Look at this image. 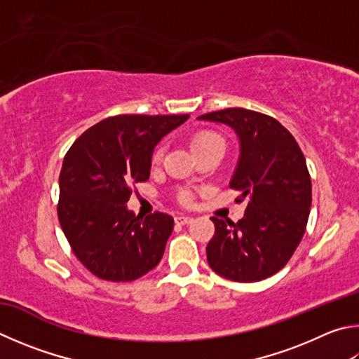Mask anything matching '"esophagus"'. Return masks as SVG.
Listing matches in <instances>:
<instances>
[{
  "label": "esophagus",
  "instance_id": "34e87169",
  "mask_svg": "<svg viewBox=\"0 0 359 359\" xmlns=\"http://www.w3.org/2000/svg\"><path fill=\"white\" fill-rule=\"evenodd\" d=\"M191 221H193V218L187 217V215H177V217H175V223L177 224H190Z\"/></svg>",
  "mask_w": 359,
  "mask_h": 359
}]
</instances>
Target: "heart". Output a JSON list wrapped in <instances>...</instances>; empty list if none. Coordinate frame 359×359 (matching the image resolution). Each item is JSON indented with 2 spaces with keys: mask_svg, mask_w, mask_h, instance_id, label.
I'll list each match as a JSON object with an SVG mask.
<instances>
[{
  "mask_svg": "<svg viewBox=\"0 0 359 359\" xmlns=\"http://www.w3.org/2000/svg\"><path fill=\"white\" fill-rule=\"evenodd\" d=\"M207 146H223L224 147V140L221 138L218 133L208 132V130H202V132H198V133H194L191 136V140H190L191 152L193 151H198V149H202V147H207ZM161 157H163V147L158 146L154 151V154H152V163H154V165H158ZM179 199H180L182 204H190V202H191V194L188 193V191H182Z\"/></svg>",
  "mask_w": 359,
  "mask_h": 359,
  "instance_id": "b5f03b06",
  "label": "heart"
}]
</instances>
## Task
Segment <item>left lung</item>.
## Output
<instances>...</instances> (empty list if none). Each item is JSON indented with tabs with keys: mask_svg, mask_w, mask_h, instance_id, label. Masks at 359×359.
<instances>
[{
	"mask_svg": "<svg viewBox=\"0 0 359 359\" xmlns=\"http://www.w3.org/2000/svg\"><path fill=\"white\" fill-rule=\"evenodd\" d=\"M198 119L224 123L238 136L240 157L229 187L240 191V202L248 201L237 223L210 218L215 236L207 262L231 281H262L289 262L304 236L312 201L304 155L271 116L226 108Z\"/></svg>",
	"mask_w": 359,
	"mask_h": 359,
	"instance_id": "8db88e82",
	"label": "left lung"
}]
</instances>
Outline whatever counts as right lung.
I'll return each instance as SVG.
<instances>
[{"instance_id":"obj_1","label":"right lung","mask_w":359,"mask_h":359,"mask_svg":"<svg viewBox=\"0 0 359 359\" xmlns=\"http://www.w3.org/2000/svg\"><path fill=\"white\" fill-rule=\"evenodd\" d=\"M190 114H121L88 128L67 151L60 174L57 218L78 260L97 278L127 283L158 265L171 215L144 219L127 208L132 187L151 175L163 136Z\"/></svg>"}]
</instances>
